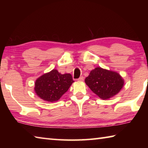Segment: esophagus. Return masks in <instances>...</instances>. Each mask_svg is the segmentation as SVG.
Instances as JSON below:
<instances>
[{
    "mask_svg": "<svg viewBox=\"0 0 148 148\" xmlns=\"http://www.w3.org/2000/svg\"><path fill=\"white\" fill-rule=\"evenodd\" d=\"M84 79V77L83 76H80L79 78L77 79V80H78V81H83Z\"/></svg>",
    "mask_w": 148,
    "mask_h": 148,
    "instance_id": "obj_1",
    "label": "esophagus"
}]
</instances>
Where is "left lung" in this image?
<instances>
[{
  "mask_svg": "<svg viewBox=\"0 0 148 148\" xmlns=\"http://www.w3.org/2000/svg\"><path fill=\"white\" fill-rule=\"evenodd\" d=\"M90 89L102 99H108L118 93L124 81L119 74L97 67L85 79Z\"/></svg>",
  "mask_w": 148,
  "mask_h": 148,
  "instance_id": "obj_1",
  "label": "left lung"
}]
</instances>
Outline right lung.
<instances>
[{
    "mask_svg": "<svg viewBox=\"0 0 148 148\" xmlns=\"http://www.w3.org/2000/svg\"><path fill=\"white\" fill-rule=\"evenodd\" d=\"M73 82L71 74H61L57 70H52L36 79L34 91L44 101L56 102L68 91Z\"/></svg>",
    "mask_w": 148,
    "mask_h": 148,
    "instance_id": "obj_1",
    "label": "right lung"
}]
</instances>
